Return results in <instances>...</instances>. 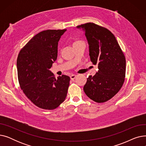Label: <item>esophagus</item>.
<instances>
[{
	"label": "esophagus",
	"mask_w": 146,
	"mask_h": 146,
	"mask_svg": "<svg viewBox=\"0 0 146 146\" xmlns=\"http://www.w3.org/2000/svg\"><path fill=\"white\" fill-rule=\"evenodd\" d=\"M76 78V76L74 75V74H72V76H70V79H71V80H74Z\"/></svg>",
	"instance_id": "34e87169"
}]
</instances>
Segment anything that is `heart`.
<instances>
[{
    "label": "heart",
    "mask_w": 146,
    "mask_h": 146,
    "mask_svg": "<svg viewBox=\"0 0 146 146\" xmlns=\"http://www.w3.org/2000/svg\"><path fill=\"white\" fill-rule=\"evenodd\" d=\"M82 41H74V43H73V44H76V43H78V42H81Z\"/></svg>",
    "instance_id": "b5f03b06"
}]
</instances>
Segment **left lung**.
Listing matches in <instances>:
<instances>
[{"label":"left lung","mask_w":146,"mask_h":146,"mask_svg":"<svg viewBox=\"0 0 146 146\" xmlns=\"http://www.w3.org/2000/svg\"><path fill=\"white\" fill-rule=\"evenodd\" d=\"M82 28L89 45L90 61L98 64V72L89 76L83 87L86 95L94 101L103 103L115 95L125 80L126 60L114 35L110 30L92 22Z\"/></svg>","instance_id":"left-lung-1"}]
</instances>
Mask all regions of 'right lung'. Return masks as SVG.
Masks as SVG:
<instances>
[{"label":"right lung","mask_w":146,"mask_h":146,"mask_svg":"<svg viewBox=\"0 0 146 146\" xmlns=\"http://www.w3.org/2000/svg\"><path fill=\"white\" fill-rule=\"evenodd\" d=\"M66 29L42 31L23 47L17 61L19 86L35 105L44 110H54L63 102L70 77L56 79L49 68L57 57L58 42Z\"/></svg>","instance_id":"obj_1"}]
</instances>
